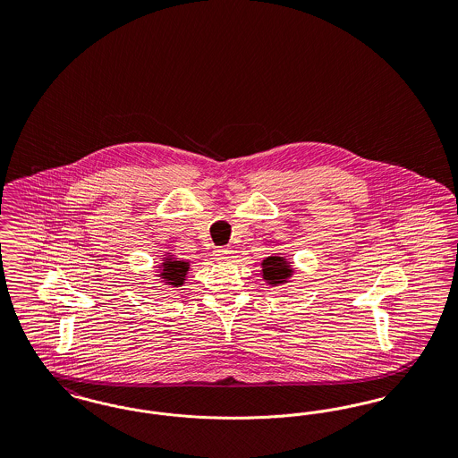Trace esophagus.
Instances as JSON below:
<instances>
[{
	"label": "esophagus",
	"mask_w": 458,
	"mask_h": 458,
	"mask_svg": "<svg viewBox=\"0 0 458 458\" xmlns=\"http://www.w3.org/2000/svg\"><path fill=\"white\" fill-rule=\"evenodd\" d=\"M232 254H233L232 247H216V249H215V258H216L218 261H228V259L232 258Z\"/></svg>",
	"instance_id": "1"
}]
</instances>
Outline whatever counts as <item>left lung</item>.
I'll use <instances>...</instances> for the list:
<instances>
[{
    "label": "left lung",
    "instance_id": "left-lung-1",
    "mask_svg": "<svg viewBox=\"0 0 458 458\" xmlns=\"http://www.w3.org/2000/svg\"><path fill=\"white\" fill-rule=\"evenodd\" d=\"M290 273L292 269L284 258L271 256L262 261V276L271 284H284V280L290 276Z\"/></svg>",
    "mask_w": 458,
    "mask_h": 458
}]
</instances>
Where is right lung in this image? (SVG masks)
Listing matches in <instances>:
<instances>
[{
  "instance_id": "obj_1",
  "label": "right lung",
  "mask_w": 458,
  "mask_h": 458,
  "mask_svg": "<svg viewBox=\"0 0 458 458\" xmlns=\"http://www.w3.org/2000/svg\"><path fill=\"white\" fill-rule=\"evenodd\" d=\"M163 266H165V269H163L161 276L165 278L166 284H174V286L183 284V278L189 271V262L166 259L163 262Z\"/></svg>"
}]
</instances>
